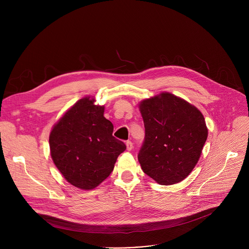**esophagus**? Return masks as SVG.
I'll return each instance as SVG.
<instances>
[{
    "label": "esophagus",
    "instance_id": "34e87169",
    "mask_svg": "<svg viewBox=\"0 0 249 249\" xmlns=\"http://www.w3.org/2000/svg\"><path fill=\"white\" fill-rule=\"evenodd\" d=\"M126 148L128 151H131L133 149V143L131 141H127L126 142Z\"/></svg>",
    "mask_w": 249,
    "mask_h": 249
}]
</instances>
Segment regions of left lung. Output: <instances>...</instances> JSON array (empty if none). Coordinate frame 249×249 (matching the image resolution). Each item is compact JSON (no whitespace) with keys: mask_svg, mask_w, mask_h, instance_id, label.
Listing matches in <instances>:
<instances>
[{"mask_svg":"<svg viewBox=\"0 0 249 249\" xmlns=\"http://www.w3.org/2000/svg\"><path fill=\"white\" fill-rule=\"evenodd\" d=\"M145 140L138 155L143 171L160 185L178 183L199 160L208 137L203 114L169 92L139 104Z\"/></svg>","mask_w":249,"mask_h":249,"instance_id":"left-lung-1","label":"left lung"}]
</instances>
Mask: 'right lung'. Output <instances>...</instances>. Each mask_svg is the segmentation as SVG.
<instances>
[{
	"label": "right lung",
	"instance_id": "obj_1",
	"mask_svg": "<svg viewBox=\"0 0 249 249\" xmlns=\"http://www.w3.org/2000/svg\"><path fill=\"white\" fill-rule=\"evenodd\" d=\"M104 106L89 96L77 101L54 125L49 145L52 160L75 187L90 190L107 178L118 156L126 150L113 137V124L103 116Z\"/></svg>",
	"mask_w": 249,
	"mask_h": 249
}]
</instances>
